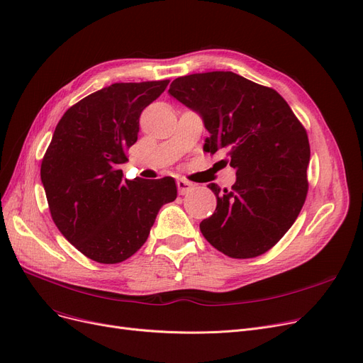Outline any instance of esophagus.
<instances>
[{
    "mask_svg": "<svg viewBox=\"0 0 363 363\" xmlns=\"http://www.w3.org/2000/svg\"><path fill=\"white\" fill-rule=\"evenodd\" d=\"M177 189H179L180 195H186V194H189L194 189V184L191 182H187V180L179 179L177 180Z\"/></svg>",
    "mask_w": 363,
    "mask_h": 363,
    "instance_id": "1",
    "label": "esophagus"
}]
</instances>
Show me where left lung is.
I'll list each match as a JSON object with an SVG mask.
<instances>
[{"instance_id":"1","label":"left lung","mask_w":363,"mask_h":363,"mask_svg":"<svg viewBox=\"0 0 363 363\" xmlns=\"http://www.w3.org/2000/svg\"><path fill=\"white\" fill-rule=\"evenodd\" d=\"M168 94L195 110L210 137L204 150L225 153L230 189L214 183L216 211L199 223L214 249L235 259L264 255L296 220L308 192L310 143L284 98L232 71L179 77Z\"/></svg>"}]
</instances>
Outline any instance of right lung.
Masks as SVG:
<instances>
[{
  "instance_id": "1",
  "label": "right lung",
  "mask_w": 363,
  "mask_h": 363,
  "mask_svg": "<svg viewBox=\"0 0 363 363\" xmlns=\"http://www.w3.org/2000/svg\"><path fill=\"white\" fill-rule=\"evenodd\" d=\"M169 80L114 83L69 107L41 161L52 219L99 264H119L146 242L157 211L177 198L172 177L123 180L119 165L138 138L140 114Z\"/></svg>"
}]
</instances>
